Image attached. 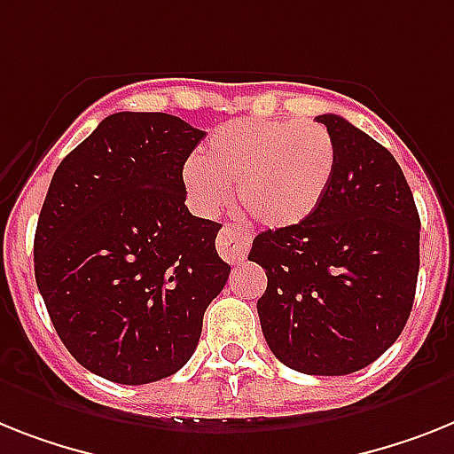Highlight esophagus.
I'll use <instances>...</instances> for the list:
<instances>
[{"mask_svg": "<svg viewBox=\"0 0 454 454\" xmlns=\"http://www.w3.org/2000/svg\"><path fill=\"white\" fill-rule=\"evenodd\" d=\"M250 250V234L234 223H224L218 234V253L227 262H241Z\"/></svg>", "mask_w": 454, "mask_h": 454, "instance_id": "esophagus-1", "label": "esophagus"}]
</instances>
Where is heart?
Wrapping results in <instances>:
<instances>
[{
	"label": "heart",
	"mask_w": 454,
	"mask_h": 454,
	"mask_svg": "<svg viewBox=\"0 0 454 454\" xmlns=\"http://www.w3.org/2000/svg\"><path fill=\"white\" fill-rule=\"evenodd\" d=\"M336 171V144L327 127L292 118H246L220 127L183 183L201 213L227 206L231 187L269 230L306 223L327 197Z\"/></svg>",
	"instance_id": "heart-1"
}]
</instances>
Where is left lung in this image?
Wrapping results in <instances>:
<instances>
[{
  "instance_id": "1",
  "label": "left lung",
  "mask_w": 454,
  "mask_h": 454,
  "mask_svg": "<svg viewBox=\"0 0 454 454\" xmlns=\"http://www.w3.org/2000/svg\"><path fill=\"white\" fill-rule=\"evenodd\" d=\"M327 197L306 223L254 236L267 271L257 301L271 353L309 376H346L376 362L406 327L420 271V215L387 148L334 114Z\"/></svg>"
}]
</instances>
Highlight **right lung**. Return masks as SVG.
Segmentation results:
<instances>
[{
    "label": "right lung",
    "instance_id": "add662e5",
    "mask_svg": "<svg viewBox=\"0 0 454 454\" xmlns=\"http://www.w3.org/2000/svg\"><path fill=\"white\" fill-rule=\"evenodd\" d=\"M206 132L168 114L101 120L52 174L34 234V276L78 364L120 385L185 366L231 267L223 224L185 206L183 164Z\"/></svg>",
    "mask_w": 454,
    "mask_h": 454
}]
</instances>
